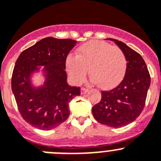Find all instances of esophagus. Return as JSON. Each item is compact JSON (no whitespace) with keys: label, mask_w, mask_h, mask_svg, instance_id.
Listing matches in <instances>:
<instances>
[{"label":"esophagus","mask_w":161,"mask_h":161,"mask_svg":"<svg viewBox=\"0 0 161 161\" xmlns=\"http://www.w3.org/2000/svg\"><path fill=\"white\" fill-rule=\"evenodd\" d=\"M88 92V90L86 89V88L84 87H82L81 88V94L82 95H84V94H86Z\"/></svg>","instance_id":"1"}]
</instances>
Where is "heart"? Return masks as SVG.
<instances>
[{
  "instance_id": "1",
  "label": "heart",
  "mask_w": 161,
  "mask_h": 161,
  "mask_svg": "<svg viewBox=\"0 0 161 161\" xmlns=\"http://www.w3.org/2000/svg\"><path fill=\"white\" fill-rule=\"evenodd\" d=\"M68 75L75 83L85 79L89 70L92 82L103 90L118 86L127 70V59L123 50L108 42L91 41L81 46L75 56L66 60Z\"/></svg>"
}]
</instances>
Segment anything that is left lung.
Segmentation results:
<instances>
[{"label":"left lung","instance_id":"8db88e82","mask_svg":"<svg viewBox=\"0 0 161 161\" xmlns=\"http://www.w3.org/2000/svg\"><path fill=\"white\" fill-rule=\"evenodd\" d=\"M108 40L115 42L123 50L127 62V70L119 86L109 91H102V98L92 108V114L100 124L117 128L131 124L140 115L151 78L140 53L116 39Z\"/></svg>","mask_w":161,"mask_h":161}]
</instances>
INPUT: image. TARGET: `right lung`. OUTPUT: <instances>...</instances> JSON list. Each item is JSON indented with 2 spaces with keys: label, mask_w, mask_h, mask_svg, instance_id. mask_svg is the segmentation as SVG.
Segmentation results:
<instances>
[{
  "label": "right lung",
  "mask_w": 161,
  "mask_h": 161,
  "mask_svg": "<svg viewBox=\"0 0 161 161\" xmlns=\"http://www.w3.org/2000/svg\"><path fill=\"white\" fill-rule=\"evenodd\" d=\"M76 42L46 37L24 50L16 62L13 93L22 118L36 128L48 131L65 122L70 115L69 103L80 95V87L68 84L65 70L66 57ZM40 72L44 82L36 86L31 79Z\"/></svg>",
  "instance_id": "right-lung-1"
}]
</instances>
